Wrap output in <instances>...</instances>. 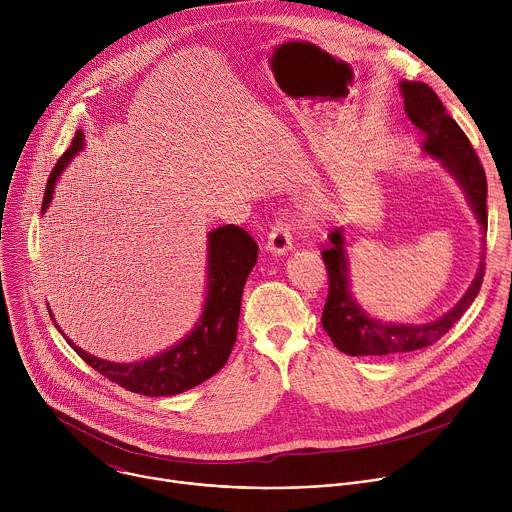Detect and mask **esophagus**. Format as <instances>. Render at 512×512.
<instances>
[{"label":"esophagus","instance_id":"1","mask_svg":"<svg viewBox=\"0 0 512 512\" xmlns=\"http://www.w3.org/2000/svg\"><path fill=\"white\" fill-rule=\"evenodd\" d=\"M265 247L273 255H285L291 249V233L283 218H275V223L269 229Z\"/></svg>","mask_w":512,"mask_h":512}]
</instances>
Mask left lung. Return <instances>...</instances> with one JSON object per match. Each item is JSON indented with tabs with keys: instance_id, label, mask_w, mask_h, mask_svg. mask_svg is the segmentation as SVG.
<instances>
[{
	"instance_id": "left-lung-1",
	"label": "left lung",
	"mask_w": 512,
	"mask_h": 512,
	"mask_svg": "<svg viewBox=\"0 0 512 512\" xmlns=\"http://www.w3.org/2000/svg\"><path fill=\"white\" fill-rule=\"evenodd\" d=\"M401 95H403L409 121L419 131H423V150L429 156L442 160V164L460 182L486 235L488 186H486L484 168L472 148L470 139L466 137L462 127L454 121V117L448 115L444 103L429 85L419 81H403ZM482 243H486V239H482ZM322 259L328 271V298L322 312V326L332 338V342L336 344V348L350 356L401 354V352L419 350L437 342L472 306L486 271V263H484L486 255L482 253L478 273L472 285L468 287L466 296L444 318L423 326H417V324L395 326V324H381L369 318L352 300V294L348 289V267H346L340 229H334L330 233V245L322 251Z\"/></svg>"
}]
</instances>
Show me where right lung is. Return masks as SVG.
Here are the masks:
<instances>
[{
  "instance_id": "add662e5",
  "label": "right lung",
  "mask_w": 512,
  "mask_h": 512,
  "mask_svg": "<svg viewBox=\"0 0 512 512\" xmlns=\"http://www.w3.org/2000/svg\"><path fill=\"white\" fill-rule=\"evenodd\" d=\"M83 148V133L77 131L70 148L52 168L42 200V212L52 200L54 182ZM259 247L253 237L237 225L218 227L208 235V291L204 312L194 332L174 348L133 364H117L83 352L66 340L75 352L111 383L125 391L166 397L184 393L221 371L235 346L241 298L247 275L257 263Z\"/></svg>"
}]
</instances>
